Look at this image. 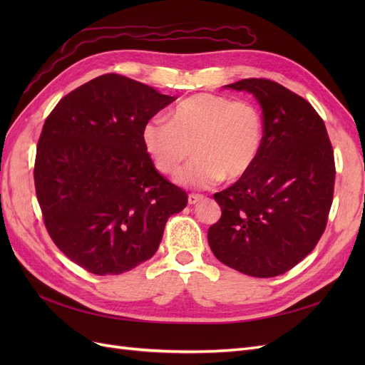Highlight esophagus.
I'll return each mask as SVG.
<instances>
[{
	"instance_id": "34e87169",
	"label": "esophagus",
	"mask_w": 365,
	"mask_h": 365,
	"mask_svg": "<svg viewBox=\"0 0 365 365\" xmlns=\"http://www.w3.org/2000/svg\"><path fill=\"white\" fill-rule=\"evenodd\" d=\"M201 200H204V195H201V193H190L189 195V204H196V202H200Z\"/></svg>"
}]
</instances>
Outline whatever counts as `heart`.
<instances>
[{
    "mask_svg": "<svg viewBox=\"0 0 365 365\" xmlns=\"http://www.w3.org/2000/svg\"><path fill=\"white\" fill-rule=\"evenodd\" d=\"M141 140L164 175H175L193 152L196 157L181 170L178 182L212 189L225 176L237 180L252 169L262 149L263 118L248 101L195 94L176 105L169 120L146 121Z\"/></svg>",
    "mask_w": 365,
    "mask_h": 365,
    "instance_id": "1",
    "label": "heart"
}]
</instances>
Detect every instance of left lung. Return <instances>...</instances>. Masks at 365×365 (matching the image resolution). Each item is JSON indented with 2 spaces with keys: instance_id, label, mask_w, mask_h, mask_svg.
Segmentation results:
<instances>
[{
  "instance_id": "1",
  "label": "left lung",
  "mask_w": 365,
  "mask_h": 365,
  "mask_svg": "<svg viewBox=\"0 0 365 365\" xmlns=\"http://www.w3.org/2000/svg\"><path fill=\"white\" fill-rule=\"evenodd\" d=\"M227 86L257 98L263 141L252 169L215 193L222 215L208 228V245L230 268L275 277L324 233L336 173L332 143L314 106L283 85L252 77Z\"/></svg>"
}]
</instances>
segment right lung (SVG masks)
Instances as JSON below:
<instances>
[{
    "label": "right lung",
    "mask_w": 365,
    "mask_h": 365,
    "mask_svg": "<svg viewBox=\"0 0 365 365\" xmlns=\"http://www.w3.org/2000/svg\"><path fill=\"white\" fill-rule=\"evenodd\" d=\"M175 101L109 73L62 97L43 123L35 189L51 240L88 272L117 275L157 252L187 193L155 169L141 130Z\"/></svg>",
    "instance_id": "right-lung-1"
}]
</instances>
